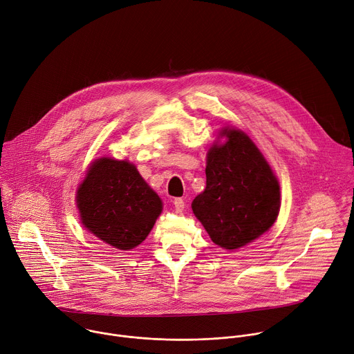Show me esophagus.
<instances>
[{
  "label": "esophagus",
  "mask_w": 354,
  "mask_h": 354,
  "mask_svg": "<svg viewBox=\"0 0 354 354\" xmlns=\"http://www.w3.org/2000/svg\"><path fill=\"white\" fill-rule=\"evenodd\" d=\"M173 205H174L176 212H183L184 207H185V202H184L183 198H174L173 199Z\"/></svg>",
  "instance_id": "obj_1"
}]
</instances>
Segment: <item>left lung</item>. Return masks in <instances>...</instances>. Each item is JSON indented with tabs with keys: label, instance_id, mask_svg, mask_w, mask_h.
I'll use <instances>...</instances> for the list:
<instances>
[{
	"label": "left lung",
	"instance_id": "obj_1",
	"mask_svg": "<svg viewBox=\"0 0 354 354\" xmlns=\"http://www.w3.org/2000/svg\"><path fill=\"white\" fill-rule=\"evenodd\" d=\"M221 135L226 142L207 151L206 188L191 206L212 241L237 250L272 227L280 209V187L247 133L226 127Z\"/></svg>",
	"mask_w": 354,
	"mask_h": 354
}]
</instances>
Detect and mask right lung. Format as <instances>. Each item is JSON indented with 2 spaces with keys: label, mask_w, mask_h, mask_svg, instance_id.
Listing matches in <instances>:
<instances>
[{
  "label": "right lung",
  "mask_w": 354,
  "mask_h": 354,
  "mask_svg": "<svg viewBox=\"0 0 354 354\" xmlns=\"http://www.w3.org/2000/svg\"><path fill=\"white\" fill-rule=\"evenodd\" d=\"M82 225L117 250L142 243L162 214L159 195L128 160H95L77 191Z\"/></svg>",
  "instance_id": "right-lung-1"
}]
</instances>
